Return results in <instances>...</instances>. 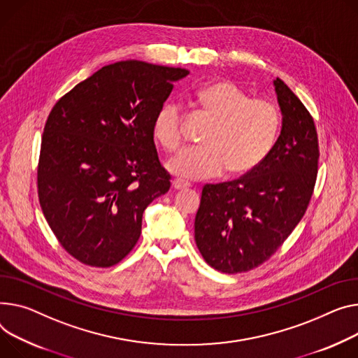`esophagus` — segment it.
I'll list each match as a JSON object with an SVG mask.
<instances>
[{"label": "esophagus", "mask_w": 358, "mask_h": 358, "mask_svg": "<svg viewBox=\"0 0 358 358\" xmlns=\"http://www.w3.org/2000/svg\"><path fill=\"white\" fill-rule=\"evenodd\" d=\"M171 187H173L174 189H185V188H188V187H189V184H188V182H185V181H182V180L176 178V180H173Z\"/></svg>", "instance_id": "1"}]
</instances>
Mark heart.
Returning a JSON list of instances; mask_svg holds the SVG:
<instances>
[{
	"label": "heart",
	"mask_w": 358,
	"mask_h": 358,
	"mask_svg": "<svg viewBox=\"0 0 358 358\" xmlns=\"http://www.w3.org/2000/svg\"><path fill=\"white\" fill-rule=\"evenodd\" d=\"M197 102L214 125L204 135L201 148H185L166 161L171 174L185 180L243 176L266 158L280 129V112L266 99L250 98L230 80L207 83L197 92ZM182 110L165 102L157 112L152 134L165 151H174L182 141Z\"/></svg>",
	"instance_id": "b5f03b06"
}]
</instances>
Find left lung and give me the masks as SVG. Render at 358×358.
<instances>
[{"label": "left lung", "mask_w": 358, "mask_h": 358, "mask_svg": "<svg viewBox=\"0 0 358 358\" xmlns=\"http://www.w3.org/2000/svg\"><path fill=\"white\" fill-rule=\"evenodd\" d=\"M282 127L255 170L207 184L194 220L196 245L223 273L248 272L269 259L303 217L318 173L314 119L279 78L273 80Z\"/></svg>", "instance_id": "left-lung-1"}]
</instances>
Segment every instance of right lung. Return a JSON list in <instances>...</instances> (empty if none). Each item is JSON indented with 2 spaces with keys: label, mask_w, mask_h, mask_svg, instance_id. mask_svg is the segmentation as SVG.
Here are the masks:
<instances>
[{
  "label": "right lung",
  "mask_w": 358,
  "mask_h": 358,
  "mask_svg": "<svg viewBox=\"0 0 358 358\" xmlns=\"http://www.w3.org/2000/svg\"><path fill=\"white\" fill-rule=\"evenodd\" d=\"M189 71L139 60L102 67L55 105L38 162V199L60 245L109 268L136 245L147 206L170 189L152 124Z\"/></svg>",
  "instance_id": "right-lung-1"
}]
</instances>
